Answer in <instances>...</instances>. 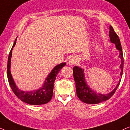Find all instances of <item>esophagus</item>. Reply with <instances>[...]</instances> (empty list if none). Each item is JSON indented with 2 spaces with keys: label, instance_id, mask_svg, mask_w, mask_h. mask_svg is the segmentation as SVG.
<instances>
[{
  "label": "esophagus",
  "instance_id": "esophagus-1",
  "mask_svg": "<svg viewBox=\"0 0 130 130\" xmlns=\"http://www.w3.org/2000/svg\"><path fill=\"white\" fill-rule=\"evenodd\" d=\"M76 58H74V57L70 58V59H69V64L71 65V66L74 65V64L76 63Z\"/></svg>",
  "mask_w": 130,
  "mask_h": 130
}]
</instances>
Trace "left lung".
<instances>
[{"label": "left lung", "mask_w": 130, "mask_h": 130, "mask_svg": "<svg viewBox=\"0 0 130 130\" xmlns=\"http://www.w3.org/2000/svg\"><path fill=\"white\" fill-rule=\"evenodd\" d=\"M109 36L110 37V41L112 43L115 44V47H116L117 49L120 51L119 57L121 59V64L120 67L121 69L120 75L121 77H122L124 67V58L121 44L120 38H119L117 34L115 33L112 26L111 25L109 26ZM73 72L74 79L76 83V89L77 96L80 100L86 103V104H97L109 99L114 94L121 82V80H120L116 88L110 93L108 94L98 93L94 92L86 83V80H85L84 70L83 69L77 66H74L73 69Z\"/></svg>", "instance_id": "8db88e82"}]
</instances>
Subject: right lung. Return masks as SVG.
Here are the masks:
<instances>
[{"label":"right lung","instance_id":"1","mask_svg":"<svg viewBox=\"0 0 130 130\" xmlns=\"http://www.w3.org/2000/svg\"><path fill=\"white\" fill-rule=\"evenodd\" d=\"M17 38L12 48L10 50L8 57V66H7V76L9 83L11 88L12 91L18 98L23 102L29 105H42L45 104L50 101L53 95V88H54V81L56 79V76L62 67L66 65V63H60L53 69L50 73L46 78L45 82L41 88L37 90H33L31 92H25L19 90L17 88L10 73V61H11L12 52L13 48L15 47Z\"/></svg>","mask_w":130,"mask_h":130}]
</instances>
